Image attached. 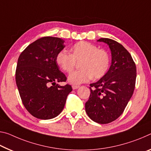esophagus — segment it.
<instances>
[{
	"label": "esophagus",
	"instance_id": "esophagus-1",
	"mask_svg": "<svg viewBox=\"0 0 151 151\" xmlns=\"http://www.w3.org/2000/svg\"><path fill=\"white\" fill-rule=\"evenodd\" d=\"M72 87H73L74 90H75V89H77V88L79 87V86H78V85H73V86H72Z\"/></svg>",
	"mask_w": 151,
	"mask_h": 151
}]
</instances>
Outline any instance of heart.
Returning a JSON list of instances; mask_svg holds the SVG:
<instances>
[{
    "label": "heart",
    "mask_w": 151,
    "mask_h": 151,
    "mask_svg": "<svg viewBox=\"0 0 151 151\" xmlns=\"http://www.w3.org/2000/svg\"><path fill=\"white\" fill-rule=\"evenodd\" d=\"M70 54L66 51L59 52L56 61L58 66L66 73H70L79 63L81 70L68 76L72 84L78 85L87 82L91 78L99 79L107 73L109 67V58L106 51L99 50L94 44L81 41L70 48Z\"/></svg>",
    "instance_id": "obj_1"
}]
</instances>
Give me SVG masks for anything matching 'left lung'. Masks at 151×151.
<instances>
[{
	"mask_svg": "<svg viewBox=\"0 0 151 151\" xmlns=\"http://www.w3.org/2000/svg\"><path fill=\"white\" fill-rule=\"evenodd\" d=\"M109 45L111 64L96 83L90 84L91 94L85 111L93 121L108 124L121 116L132 96L136 78V64L122 45L109 38H101Z\"/></svg>",
	"mask_w": 151,
	"mask_h": 151,
	"instance_id": "8db88e82",
	"label": "left lung"
}]
</instances>
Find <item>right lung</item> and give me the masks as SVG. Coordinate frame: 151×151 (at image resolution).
<instances>
[{"mask_svg": "<svg viewBox=\"0 0 151 151\" xmlns=\"http://www.w3.org/2000/svg\"><path fill=\"white\" fill-rule=\"evenodd\" d=\"M64 42L59 37H42L29 45L18 58L15 79L19 93L26 109L38 119L58 116L73 90L68 84L56 83L66 81L56 61L57 54L65 47Z\"/></svg>", "mask_w": 151, "mask_h": 151, "instance_id": "1", "label": "right lung"}]
</instances>
